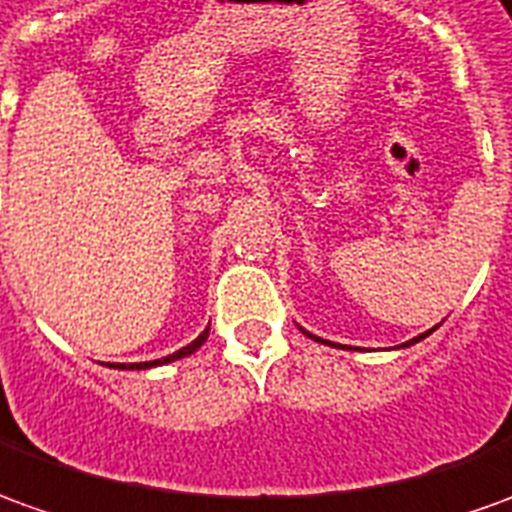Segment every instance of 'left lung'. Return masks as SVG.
Wrapping results in <instances>:
<instances>
[{
	"mask_svg": "<svg viewBox=\"0 0 512 512\" xmlns=\"http://www.w3.org/2000/svg\"><path fill=\"white\" fill-rule=\"evenodd\" d=\"M435 329H438V326H435ZM435 329H429L426 331V334H421V337H412L410 343H404V348H407V345H415V343H421V340H424V337H429V334H432V331ZM303 331V329H301ZM303 334H306V337H315V334H309V331H303ZM317 343H326V340H320V337H315Z\"/></svg>",
	"mask_w": 512,
	"mask_h": 512,
	"instance_id": "left-lung-1",
	"label": "left lung"
}]
</instances>
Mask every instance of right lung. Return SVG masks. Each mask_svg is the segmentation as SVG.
Returning a JSON list of instances; mask_svg holds the SVG:
<instances>
[{
	"mask_svg": "<svg viewBox=\"0 0 512 512\" xmlns=\"http://www.w3.org/2000/svg\"><path fill=\"white\" fill-rule=\"evenodd\" d=\"M206 340H209V326H206V329L200 331V337H197V340H192V343H189V345H183L181 351H175V354H169V357L153 359V362H130V365H119V362H116L114 368H119V370H147V368H158V365H167V362H175V359H183V357H189V354H195L197 348H200V345L206 343Z\"/></svg>",
	"mask_w": 512,
	"mask_h": 512,
	"instance_id": "right-lung-1",
	"label": "right lung"
}]
</instances>
